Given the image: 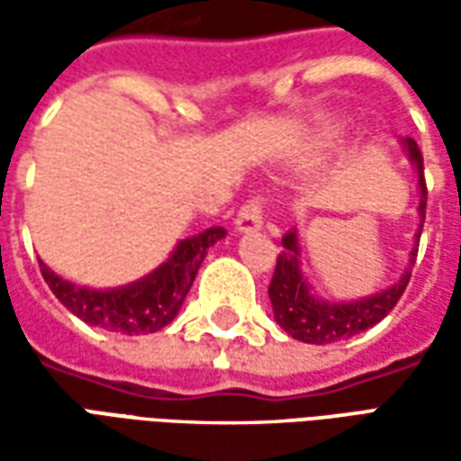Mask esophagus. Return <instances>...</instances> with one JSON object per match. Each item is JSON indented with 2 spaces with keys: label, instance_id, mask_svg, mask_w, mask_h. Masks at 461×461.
I'll use <instances>...</instances> for the list:
<instances>
[{
  "label": "esophagus",
  "instance_id": "esophagus-1",
  "mask_svg": "<svg viewBox=\"0 0 461 461\" xmlns=\"http://www.w3.org/2000/svg\"><path fill=\"white\" fill-rule=\"evenodd\" d=\"M237 230L240 231H257L264 224V202L261 197H251L241 204L240 214H237Z\"/></svg>",
  "mask_w": 461,
  "mask_h": 461
}]
</instances>
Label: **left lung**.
Here are the masks:
<instances>
[{
    "instance_id": "8db88e82",
    "label": "left lung",
    "mask_w": 461,
    "mask_h": 461,
    "mask_svg": "<svg viewBox=\"0 0 461 461\" xmlns=\"http://www.w3.org/2000/svg\"><path fill=\"white\" fill-rule=\"evenodd\" d=\"M407 155L415 162L417 175H420V217L425 221L427 207V185H425V165H422V152L417 148L412 138H407ZM422 227V224H420ZM422 230L417 231L420 240ZM284 251L276 257V269L269 284V299L274 306V319L281 329L289 333L291 339L303 340V343H336V340L353 339L363 330L373 329L375 323L385 319L390 311L395 309L400 296L405 294L410 271L402 274V279L395 281L390 289L380 291L375 296L353 301V303H329V301L316 299L303 281L299 267V240L296 231H289L284 240ZM420 247V241H417ZM417 249H412V267H415Z\"/></svg>"
}]
</instances>
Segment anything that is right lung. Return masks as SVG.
Here are the masks:
<instances>
[{
    "label": "right lung",
    "mask_w": 461,
    "mask_h": 461,
    "mask_svg": "<svg viewBox=\"0 0 461 461\" xmlns=\"http://www.w3.org/2000/svg\"><path fill=\"white\" fill-rule=\"evenodd\" d=\"M221 237L224 230L212 227L197 237L182 240L160 269L122 289H86L56 276L44 261H39V267L56 299L88 326L122 336H140L165 329L177 316L204 254Z\"/></svg>",
    "instance_id": "add662e5"
}]
</instances>
